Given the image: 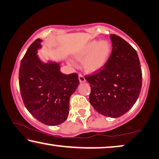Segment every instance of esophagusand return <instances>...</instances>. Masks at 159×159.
<instances>
[{
	"instance_id": "esophagus-1",
	"label": "esophagus",
	"mask_w": 159,
	"mask_h": 159,
	"mask_svg": "<svg viewBox=\"0 0 159 159\" xmlns=\"http://www.w3.org/2000/svg\"><path fill=\"white\" fill-rule=\"evenodd\" d=\"M78 78H79V81L81 82V83H82V82H85L86 81L85 78H84V76L82 75L81 73L78 74Z\"/></svg>"
}]
</instances>
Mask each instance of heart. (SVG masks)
<instances>
[{"mask_svg": "<svg viewBox=\"0 0 159 159\" xmlns=\"http://www.w3.org/2000/svg\"><path fill=\"white\" fill-rule=\"evenodd\" d=\"M111 53V46L107 41L97 40L88 42L81 50L76 52L78 59H84V69L88 72H96L106 64Z\"/></svg>", "mask_w": 159, "mask_h": 159, "instance_id": "obj_1", "label": "heart"}]
</instances>
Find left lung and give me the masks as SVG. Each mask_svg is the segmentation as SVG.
Masks as SVG:
<instances>
[{"label": "left lung", "instance_id": "1", "mask_svg": "<svg viewBox=\"0 0 159 159\" xmlns=\"http://www.w3.org/2000/svg\"><path fill=\"white\" fill-rule=\"evenodd\" d=\"M113 49L103 68L85 76L90 84V104L101 115L118 118L132 108L140 94L142 70L136 50L111 34Z\"/></svg>", "mask_w": 159, "mask_h": 159}]
</instances>
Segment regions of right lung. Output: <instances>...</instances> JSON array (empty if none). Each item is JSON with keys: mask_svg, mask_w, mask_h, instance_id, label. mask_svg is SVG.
Instances as JSON below:
<instances>
[{"mask_svg": "<svg viewBox=\"0 0 159 159\" xmlns=\"http://www.w3.org/2000/svg\"><path fill=\"white\" fill-rule=\"evenodd\" d=\"M42 40L29 46L21 60L19 73L23 102L31 115L46 125L56 126L67 119L70 97L79 84L78 75H65L59 63H43L37 55Z\"/></svg>", "mask_w": 159, "mask_h": 159, "instance_id": "obj_1", "label": "right lung"}]
</instances>
